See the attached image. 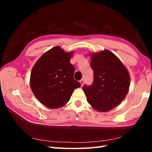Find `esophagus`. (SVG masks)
<instances>
[{"label":"esophagus","instance_id":"esophagus-1","mask_svg":"<svg viewBox=\"0 0 152 152\" xmlns=\"http://www.w3.org/2000/svg\"><path fill=\"white\" fill-rule=\"evenodd\" d=\"M80 83L81 84V86H83V84H84V79H81L80 80Z\"/></svg>","mask_w":152,"mask_h":152}]
</instances>
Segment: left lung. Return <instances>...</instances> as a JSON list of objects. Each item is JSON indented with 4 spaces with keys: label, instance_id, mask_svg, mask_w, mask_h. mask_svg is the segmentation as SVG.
<instances>
[{
    "label": "left lung",
    "instance_id": "1",
    "mask_svg": "<svg viewBox=\"0 0 152 152\" xmlns=\"http://www.w3.org/2000/svg\"><path fill=\"white\" fill-rule=\"evenodd\" d=\"M91 66L94 80L84 85L87 101L98 111L107 112L117 107L125 99L130 86L127 68L116 56L104 50L91 55Z\"/></svg>",
    "mask_w": 152,
    "mask_h": 152
}]
</instances>
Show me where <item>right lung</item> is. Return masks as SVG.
Wrapping results in <instances>:
<instances>
[{
    "label": "right lung",
    "instance_id": "1",
    "mask_svg": "<svg viewBox=\"0 0 152 152\" xmlns=\"http://www.w3.org/2000/svg\"><path fill=\"white\" fill-rule=\"evenodd\" d=\"M72 53L57 46L45 52L32 69L30 85L33 94L50 109L65 105L74 90L81 86L74 79L75 69L70 62Z\"/></svg>",
    "mask_w": 152,
    "mask_h": 152
}]
</instances>
